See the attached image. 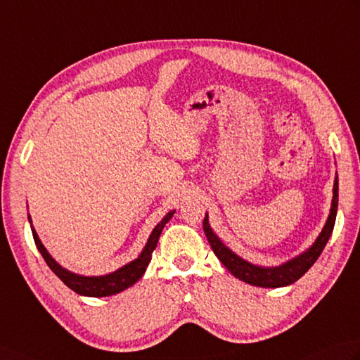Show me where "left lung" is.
Segmentation results:
<instances>
[{"mask_svg":"<svg viewBox=\"0 0 360 360\" xmlns=\"http://www.w3.org/2000/svg\"><path fill=\"white\" fill-rule=\"evenodd\" d=\"M338 191H339V184L336 176V181H334V188H333V202H331V212L328 216V221L325 224L322 233L319 235V238L316 239L311 248H308L305 253L291 259V261L285 262L283 265L273 266V269H264V266L253 265L244 261V259H240L239 256H236L231 250L225 247L219 240V238L212 231L210 225H208L207 216L204 219V231L208 242H210L214 255L218 256L219 261L225 265V269H227L233 276H236L238 279L250 283V285L264 287V288L285 287L302 278V276L311 269V265L317 261V257L321 256L322 250L325 248V245H327V242L334 229V222H336L338 200H339Z\"/></svg>","mask_w":360,"mask_h":360,"instance_id":"1","label":"left lung"}]
</instances>
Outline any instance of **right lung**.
Listing matches in <instances>:
<instances>
[{
	"instance_id": "add662e5",
	"label": "right lung",
	"mask_w": 360,
	"mask_h": 360,
	"mask_svg": "<svg viewBox=\"0 0 360 360\" xmlns=\"http://www.w3.org/2000/svg\"><path fill=\"white\" fill-rule=\"evenodd\" d=\"M173 214H174V212L167 213L165 218L153 229L152 235H150L147 244H146L144 250H142V253L139 255L138 259H135V261H131L127 265H124L122 269L116 270L110 274L91 276V278L70 273V271H67L65 269H63L61 265H58L55 262V259L47 253V250L44 248V245L41 244L37 231L33 229H32V235H33V240H35V244L39 250V253L43 255L46 264L49 265V269L52 270L58 276V278H60L65 283L67 287L73 290L75 293L82 295V296L104 297V296H112V295H116V293H121V291L131 287L133 283L141 279V276L144 274V271L147 269L150 259H152V253H153V250L156 248L158 239H160V236H161V231L164 229V225L172 219ZM29 219H30V216H29Z\"/></svg>"
}]
</instances>
